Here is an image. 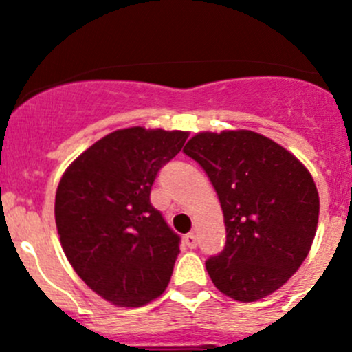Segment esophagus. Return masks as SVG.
Instances as JSON below:
<instances>
[{"instance_id":"obj_1","label":"esophagus","mask_w":352,"mask_h":352,"mask_svg":"<svg viewBox=\"0 0 352 352\" xmlns=\"http://www.w3.org/2000/svg\"><path fill=\"white\" fill-rule=\"evenodd\" d=\"M184 242H186V245L189 248H196V245H197L196 233H187V235L184 236Z\"/></svg>"}]
</instances>
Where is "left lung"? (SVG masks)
I'll list each match as a JSON object with an SVG mask.
<instances>
[{
    "mask_svg": "<svg viewBox=\"0 0 352 352\" xmlns=\"http://www.w3.org/2000/svg\"><path fill=\"white\" fill-rule=\"evenodd\" d=\"M184 153L218 194L226 245L206 261L214 286L236 301H257L300 269L314 243L320 199L307 166L254 131L197 133Z\"/></svg>",
    "mask_w": 352,
    "mask_h": 352,
    "instance_id": "1",
    "label": "left lung"
}]
</instances>
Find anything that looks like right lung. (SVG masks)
I'll use <instances>...</instances> for the list:
<instances>
[{
	"mask_svg": "<svg viewBox=\"0 0 352 352\" xmlns=\"http://www.w3.org/2000/svg\"><path fill=\"white\" fill-rule=\"evenodd\" d=\"M187 131L127 127L83 151L56 190V226L67 261L117 307H143L168 286L180 236L150 202L158 170Z\"/></svg>",
	"mask_w": 352,
	"mask_h": 352,
	"instance_id": "obj_1",
	"label": "right lung"
}]
</instances>
